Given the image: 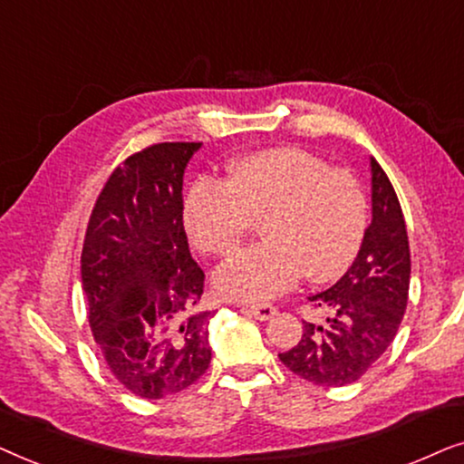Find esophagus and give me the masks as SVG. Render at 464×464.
Wrapping results in <instances>:
<instances>
[{
  "mask_svg": "<svg viewBox=\"0 0 464 464\" xmlns=\"http://www.w3.org/2000/svg\"><path fill=\"white\" fill-rule=\"evenodd\" d=\"M244 310H246V314H250V316L256 318V320H269L277 312L276 307L269 305V304H256V305L244 307Z\"/></svg>",
  "mask_w": 464,
  "mask_h": 464,
  "instance_id": "esophagus-1",
  "label": "esophagus"
}]
</instances>
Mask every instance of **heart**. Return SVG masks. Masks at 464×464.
<instances>
[{
  "mask_svg": "<svg viewBox=\"0 0 464 464\" xmlns=\"http://www.w3.org/2000/svg\"><path fill=\"white\" fill-rule=\"evenodd\" d=\"M187 236L208 255H231L261 220L263 242L216 269L218 293L265 301L305 276L326 282L354 261L367 227V201L348 169L295 146L233 160L225 182L199 178L184 197Z\"/></svg>",
  "mask_w": 464,
  "mask_h": 464,
  "instance_id": "1",
  "label": "heart"
}]
</instances>
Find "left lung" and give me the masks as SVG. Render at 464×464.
<instances>
[{
    "label": "left lung",
    "instance_id": "left-lung-1",
    "mask_svg": "<svg viewBox=\"0 0 464 464\" xmlns=\"http://www.w3.org/2000/svg\"><path fill=\"white\" fill-rule=\"evenodd\" d=\"M373 218L361 250L339 282L312 295L324 324L304 323L301 342L282 352L290 372L318 386L361 380L397 335L410 295V239L403 209L386 171L372 159Z\"/></svg>",
    "mask_w": 464,
    "mask_h": 464
}]
</instances>
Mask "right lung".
<instances>
[{"label":"right lung","mask_w":464,"mask_h":464,"mask_svg":"<svg viewBox=\"0 0 464 464\" xmlns=\"http://www.w3.org/2000/svg\"><path fill=\"white\" fill-rule=\"evenodd\" d=\"M199 141H163L122 160L86 225L80 274L89 324L110 373L163 399L208 372L212 314L197 312L206 274L182 220V178Z\"/></svg>","instance_id":"obj_1"}]
</instances>
